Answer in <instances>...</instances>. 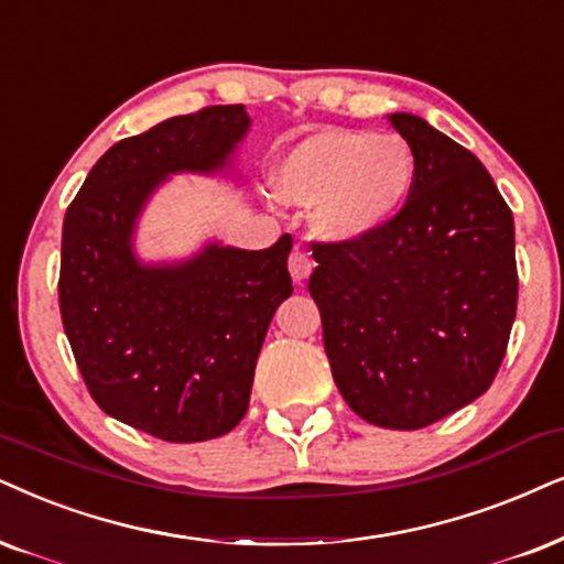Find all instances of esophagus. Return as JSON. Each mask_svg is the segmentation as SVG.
<instances>
[{"mask_svg":"<svg viewBox=\"0 0 564 564\" xmlns=\"http://www.w3.org/2000/svg\"><path fill=\"white\" fill-rule=\"evenodd\" d=\"M312 268H315V262H312L310 252H306L304 247H296L294 254L289 258V270H291V278H294L296 283H304L306 278H310Z\"/></svg>","mask_w":564,"mask_h":564,"instance_id":"34e87169","label":"esophagus"}]
</instances>
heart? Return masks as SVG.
Returning a JSON list of instances; mask_svg holds the SVG:
<instances>
[{
    "label": "heart",
    "instance_id": "b5f03b06",
    "mask_svg": "<svg viewBox=\"0 0 564 564\" xmlns=\"http://www.w3.org/2000/svg\"><path fill=\"white\" fill-rule=\"evenodd\" d=\"M413 174L411 148L398 134L327 130L278 161L273 189L289 205H317L319 237L359 241L398 216Z\"/></svg>",
    "mask_w": 564,
    "mask_h": 564
}]
</instances>
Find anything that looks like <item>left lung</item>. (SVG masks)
Here are the masks:
<instances>
[{
    "instance_id": "1",
    "label": "left lung",
    "mask_w": 564,
    "mask_h": 564,
    "mask_svg": "<svg viewBox=\"0 0 564 564\" xmlns=\"http://www.w3.org/2000/svg\"><path fill=\"white\" fill-rule=\"evenodd\" d=\"M413 153L398 216L359 241L315 245L310 294L333 380L354 413L422 430L487 393L518 306L516 226L471 151L390 113Z\"/></svg>"
}]
</instances>
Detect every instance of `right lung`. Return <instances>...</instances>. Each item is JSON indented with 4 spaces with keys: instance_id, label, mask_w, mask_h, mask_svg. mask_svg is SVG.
Listing matches in <instances>:
<instances>
[{
    "instance_id": "right-lung-1",
    "label": "right lung",
    "mask_w": 564,
    "mask_h": 564,
    "mask_svg": "<svg viewBox=\"0 0 564 564\" xmlns=\"http://www.w3.org/2000/svg\"><path fill=\"white\" fill-rule=\"evenodd\" d=\"M249 130L245 106L171 117L111 145L67 208L59 312L88 393L109 416L166 442L231 432L278 304L291 296L283 234L268 249L218 241L145 265L134 226L169 174H213Z\"/></svg>"
}]
</instances>
